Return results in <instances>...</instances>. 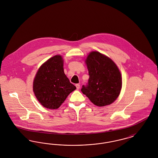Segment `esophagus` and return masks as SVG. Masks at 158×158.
<instances>
[{"mask_svg":"<svg viewBox=\"0 0 158 158\" xmlns=\"http://www.w3.org/2000/svg\"><path fill=\"white\" fill-rule=\"evenodd\" d=\"M76 89H79V88H80V85L79 84H76Z\"/></svg>","mask_w":158,"mask_h":158,"instance_id":"obj_1","label":"esophagus"}]
</instances>
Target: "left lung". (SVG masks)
Instances as JSON below:
<instances>
[{
	"instance_id": "obj_1",
	"label": "left lung",
	"mask_w": 158,
	"mask_h": 158,
	"mask_svg": "<svg viewBox=\"0 0 158 158\" xmlns=\"http://www.w3.org/2000/svg\"><path fill=\"white\" fill-rule=\"evenodd\" d=\"M89 78L81 91L98 106L110 105L120 95L122 78L117 65L98 52L89 53L86 59Z\"/></svg>"
}]
</instances>
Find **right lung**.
Masks as SVG:
<instances>
[{"instance_id":"1","label":"right lung","mask_w":158,"mask_h":158,"mask_svg":"<svg viewBox=\"0 0 158 158\" xmlns=\"http://www.w3.org/2000/svg\"><path fill=\"white\" fill-rule=\"evenodd\" d=\"M76 86L64 73L63 60L56 55L40 68L33 83V90L40 103L47 108L57 109Z\"/></svg>"}]
</instances>
